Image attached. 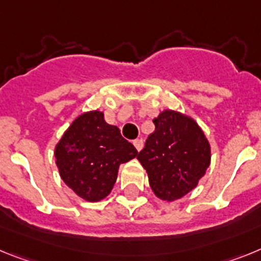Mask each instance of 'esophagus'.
I'll list each match as a JSON object with an SVG mask.
<instances>
[{"instance_id": "34e87169", "label": "esophagus", "mask_w": 261, "mask_h": 261, "mask_svg": "<svg viewBox=\"0 0 261 261\" xmlns=\"http://www.w3.org/2000/svg\"><path fill=\"white\" fill-rule=\"evenodd\" d=\"M133 143H134V146H135V148H137L138 151H140V149L143 148V140H142V139H135Z\"/></svg>"}]
</instances>
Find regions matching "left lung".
<instances>
[{
  "mask_svg": "<svg viewBox=\"0 0 261 261\" xmlns=\"http://www.w3.org/2000/svg\"><path fill=\"white\" fill-rule=\"evenodd\" d=\"M155 131L147 138L138 160L148 173L159 198L174 201L198 184L210 164V146L198 124L187 115L165 110L153 119Z\"/></svg>",
  "mask_w": 261,
  "mask_h": 261,
  "instance_id": "left-lung-1",
  "label": "left lung"
}]
</instances>
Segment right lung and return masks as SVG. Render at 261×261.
<instances>
[{
	"label": "right lung",
	"mask_w": 261,
	"mask_h": 261,
	"mask_svg": "<svg viewBox=\"0 0 261 261\" xmlns=\"http://www.w3.org/2000/svg\"><path fill=\"white\" fill-rule=\"evenodd\" d=\"M135 156L137 148L97 110L76 118L55 148L63 181L90 202L101 201L112 192L119 165Z\"/></svg>",
	"instance_id": "1"
}]
</instances>
